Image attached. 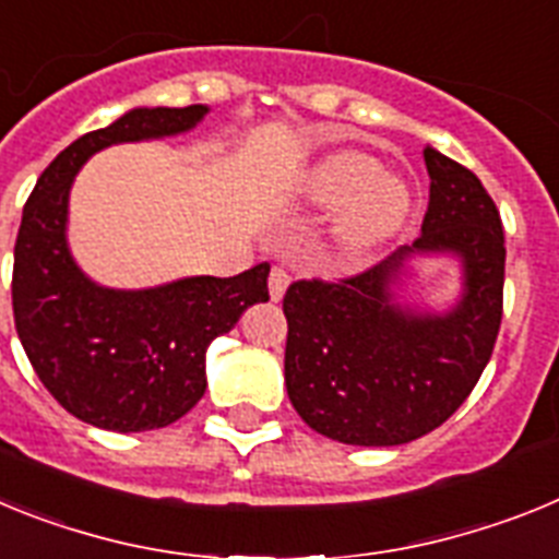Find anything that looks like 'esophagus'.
I'll use <instances>...</instances> for the list:
<instances>
[{"label":"esophagus","mask_w":559,"mask_h":559,"mask_svg":"<svg viewBox=\"0 0 559 559\" xmlns=\"http://www.w3.org/2000/svg\"><path fill=\"white\" fill-rule=\"evenodd\" d=\"M288 271L285 269H271V274H269V294H271V299H274V302H280V299H283L285 296V290H288Z\"/></svg>","instance_id":"34e87169"}]
</instances>
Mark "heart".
Masks as SVG:
<instances>
[{
	"label": "heart",
	"instance_id": "obj_1",
	"mask_svg": "<svg viewBox=\"0 0 559 559\" xmlns=\"http://www.w3.org/2000/svg\"><path fill=\"white\" fill-rule=\"evenodd\" d=\"M290 201L302 210H341L333 240L344 254H364L397 235L412 215V192L383 176V165L360 151H335L299 173Z\"/></svg>",
	"mask_w": 559,
	"mask_h": 559
}]
</instances>
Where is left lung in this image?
<instances>
[{
  "mask_svg": "<svg viewBox=\"0 0 559 559\" xmlns=\"http://www.w3.org/2000/svg\"><path fill=\"white\" fill-rule=\"evenodd\" d=\"M431 192L423 231L374 269L341 283L302 280L285 294V386L322 437L360 448L406 445L462 406L501 328L503 229L476 173L428 145ZM460 263L445 311L405 299L412 262Z\"/></svg>",
  "mask_w": 559,
  "mask_h": 559,
  "instance_id": "8db88e82",
  "label": "left lung"
}]
</instances>
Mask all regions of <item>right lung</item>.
<instances>
[{
    "label": "right lung",
    "instance_id": "right-lung-1",
    "mask_svg": "<svg viewBox=\"0 0 559 559\" xmlns=\"http://www.w3.org/2000/svg\"><path fill=\"white\" fill-rule=\"evenodd\" d=\"M210 106H140L83 133L29 192L13 251V319L47 392L95 428L136 433L185 417L206 389V347L246 308L269 302V265L237 276H181L106 288L69 249V192L95 153L192 131Z\"/></svg>",
    "mask_w": 559,
    "mask_h": 559
}]
</instances>
